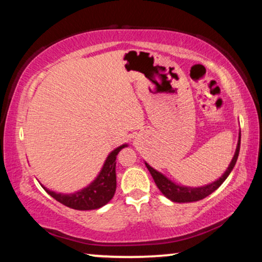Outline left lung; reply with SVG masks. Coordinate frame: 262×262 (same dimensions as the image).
<instances>
[{
    "instance_id": "8db88e82",
    "label": "left lung",
    "mask_w": 262,
    "mask_h": 262,
    "mask_svg": "<svg viewBox=\"0 0 262 262\" xmlns=\"http://www.w3.org/2000/svg\"><path fill=\"white\" fill-rule=\"evenodd\" d=\"M239 146H241V133L238 135V142H237L235 155H233V158L231 162H230L228 169L225 170V172L223 173L217 181H214V182L208 183L206 186H202V187L194 188V187L180 186V184L172 182L171 180L167 179L166 176H164L162 172L157 171L156 169H153V167L151 165H148L146 162H145V165L148 169L149 173H151L153 180H155L157 187H158V189L162 191L164 196H166L172 202H194V201L202 200V199L208 196V195L213 193L214 190H217L218 188L222 186V183L228 179L230 172L232 171L233 166H235L237 158H238Z\"/></svg>"
}]
</instances>
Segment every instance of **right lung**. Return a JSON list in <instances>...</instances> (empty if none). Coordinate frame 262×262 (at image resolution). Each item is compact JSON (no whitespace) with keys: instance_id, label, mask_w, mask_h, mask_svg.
Here are the masks:
<instances>
[{"instance_id":"obj_1","label":"right lung","mask_w":262,"mask_h":262,"mask_svg":"<svg viewBox=\"0 0 262 262\" xmlns=\"http://www.w3.org/2000/svg\"><path fill=\"white\" fill-rule=\"evenodd\" d=\"M128 144H123L109 153L105 162L103 164L98 176L91 182L89 186L82 188L75 193L63 194L49 190L41 186L45 191L64 206L73 210L89 211L97 210L106 205L114 198L116 191V156L122 148L127 147Z\"/></svg>"}]
</instances>
